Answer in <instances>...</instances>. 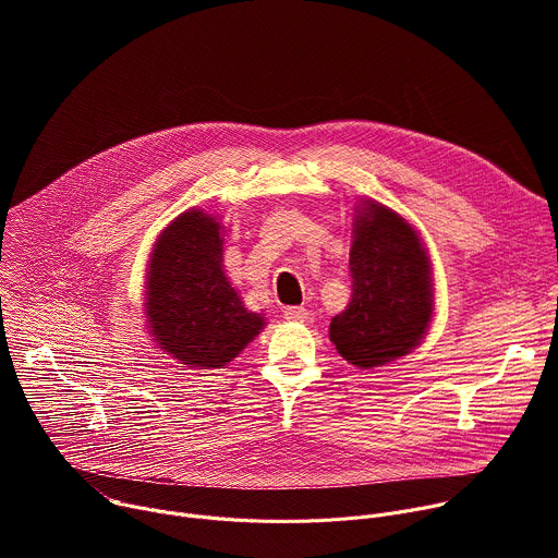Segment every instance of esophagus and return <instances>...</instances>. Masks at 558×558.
<instances>
[{
	"mask_svg": "<svg viewBox=\"0 0 558 558\" xmlns=\"http://www.w3.org/2000/svg\"><path fill=\"white\" fill-rule=\"evenodd\" d=\"M282 315L291 323H306L308 320V311L304 306H284Z\"/></svg>",
	"mask_w": 558,
	"mask_h": 558,
	"instance_id": "1",
	"label": "esophagus"
}]
</instances>
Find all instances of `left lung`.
I'll use <instances>...</instances> for the list:
<instances>
[{
	"instance_id": "obj_1",
	"label": "left lung",
	"mask_w": 558,
	"mask_h": 558,
	"mask_svg": "<svg viewBox=\"0 0 558 558\" xmlns=\"http://www.w3.org/2000/svg\"><path fill=\"white\" fill-rule=\"evenodd\" d=\"M351 238L353 293L329 338L347 362L373 368L409 355L426 336L433 271L415 227L381 203L355 207Z\"/></svg>"
}]
</instances>
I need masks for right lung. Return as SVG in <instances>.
Returning <instances> with one entry per match:
<instances>
[{
  "label": "right lung",
  "instance_id": "1",
  "mask_svg": "<svg viewBox=\"0 0 558 558\" xmlns=\"http://www.w3.org/2000/svg\"><path fill=\"white\" fill-rule=\"evenodd\" d=\"M145 317L158 349L194 368H222L263 329L222 269V225L203 209L156 238L145 276Z\"/></svg>",
  "mask_w": 558,
  "mask_h": 558
}]
</instances>
